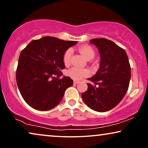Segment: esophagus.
I'll use <instances>...</instances> for the list:
<instances>
[{
    "label": "esophagus",
    "instance_id": "34e87169",
    "mask_svg": "<svg viewBox=\"0 0 148 148\" xmlns=\"http://www.w3.org/2000/svg\"><path fill=\"white\" fill-rule=\"evenodd\" d=\"M73 83H74V84H79V81H77V80H74L73 81Z\"/></svg>",
    "mask_w": 148,
    "mask_h": 148
}]
</instances>
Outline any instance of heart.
Returning a JSON list of instances; mask_svg holds the SVG:
<instances>
[{
	"instance_id": "heart-1",
	"label": "heart",
	"mask_w": 148,
	"mask_h": 148,
	"mask_svg": "<svg viewBox=\"0 0 148 148\" xmlns=\"http://www.w3.org/2000/svg\"><path fill=\"white\" fill-rule=\"evenodd\" d=\"M79 51L87 60L92 59L94 56L95 52L94 49L89 46H84L79 48ZM72 56L71 49L66 50L63 54V62L65 65H68L71 62V58ZM66 73L71 77L75 79H80L83 77L89 75L90 72L86 69H79L77 67H73L67 71Z\"/></svg>"
}]
</instances>
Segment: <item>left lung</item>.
I'll return each mask as SVG.
<instances>
[{
  "label": "left lung",
  "instance_id": "left-lung-1",
  "mask_svg": "<svg viewBox=\"0 0 148 148\" xmlns=\"http://www.w3.org/2000/svg\"><path fill=\"white\" fill-rule=\"evenodd\" d=\"M90 43L98 48L100 65L96 75L88 79L94 85L87 84L88 90L82 97L91 109L106 112L119 104L128 90L130 64L125 50L111 40L95 38Z\"/></svg>",
  "mask_w": 148,
  "mask_h": 148
}]
</instances>
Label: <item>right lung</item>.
I'll list each match as a JSON object with an SVG mask.
<instances>
[{
  "label": "right lung",
  "instance_id": "add662e5",
  "mask_svg": "<svg viewBox=\"0 0 148 148\" xmlns=\"http://www.w3.org/2000/svg\"><path fill=\"white\" fill-rule=\"evenodd\" d=\"M76 44L46 36L32 40L22 50L16 80L21 96L32 108L40 111L54 108L73 84L69 77H60V71L65 68L63 54Z\"/></svg>",
  "mask_w": 148,
  "mask_h": 148
}]
</instances>
